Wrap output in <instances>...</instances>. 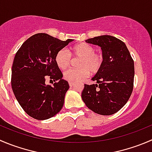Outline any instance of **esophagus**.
<instances>
[{
  "label": "esophagus",
  "mask_w": 152,
  "mask_h": 152,
  "mask_svg": "<svg viewBox=\"0 0 152 152\" xmlns=\"http://www.w3.org/2000/svg\"><path fill=\"white\" fill-rule=\"evenodd\" d=\"M69 85H70V87H73L74 85V83L71 82H69Z\"/></svg>",
  "instance_id": "esophagus-1"
}]
</instances>
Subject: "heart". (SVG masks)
I'll list each match as a JSON object with an SVG mask.
<instances>
[{
  "mask_svg": "<svg viewBox=\"0 0 152 152\" xmlns=\"http://www.w3.org/2000/svg\"><path fill=\"white\" fill-rule=\"evenodd\" d=\"M71 56L79 58L77 66L79 68L69 69L64 73V79L68 82H77L86 79L89 73L96 74L101 70L104 57L100 53L95 51L92 45L80 43L70 48V53L65 49L59 50L56 54V62L59 68L66 69L71 63Z\"/></svg>",
  "mask_w": 152,
  "mask_h": 152,
  "instance_id": "1",
  "label": "heart"
}]
</instances>
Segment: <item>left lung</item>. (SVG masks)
<instances>
[{"label":"left lung","instance_id":"1","mask_svg":"<svg viewBox=\"0 0 152 152\" xmlns=\"http://www.w3.org/2000/svg\"><path fill=\"white\" fill-rule=\"evenodd\" d=\"M85 42L101 47L104 62L92 78L97 84L85 85L82 98L87 107L101 115H111L130 98L134 88V64L126 44L110 35H101Z\"/></svg>","mask_w":152,"mask_h":152}]
</instances>
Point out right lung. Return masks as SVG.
<instances>
[{"label": "right lung", "mask_w": 152, "mask_h": 152, "mask_svg": "<svg viewBox=\"0 0 152 152\" xmlns=\"http://www.w3.org/2000/svg\"><path fill=\"white\" fill-rule=\"evenodd\" d=\"M73 39L61 41L46 33L32 35L15 54L11 85L23 110L35 120H48L62 108L69 84L56 62V54ZM49 77L55 83L45 84Z\"/></svg>", "instance_id": "obj_1"}]
</instances>
